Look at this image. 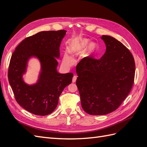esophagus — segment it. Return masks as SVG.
<instances>
[{
    "mask_svg": "<svg viewBox=\"0 0 147 147\" xmlns=\"http://www.w3.org/2000/svg\"><path fill=\"white\" fill-rule=\"evenodd\" d=\"M76 80H77V77L75 76V75H74L73 78H72V82H73V83H75V82H76Z\"/></svg>",
    "mask_w": 147,
    "mask_h": 147,
    "instance_id": "34e87169",
    "label": "esophagus"
}]
</instances>
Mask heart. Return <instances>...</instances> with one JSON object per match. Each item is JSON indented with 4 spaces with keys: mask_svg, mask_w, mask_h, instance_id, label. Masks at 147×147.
<instances>
[{
    "mask_svg": "<svg viewBox=\"0 0 147 147\" xmlns=\"http://www.w3.org/2000/svg\"><path fill=\"white\" fill-rule=\"evenodd\" d=\"M89 40L86 38H83L82 37H77L74 39L72 42H70L68 45L69 52L73 55H80L85 50L89 44ZM96 48V45L94 43H91L89 45L87 49V55H90L93 53ZM63 60L65 64H70L72 62V59L70 56L67 53L64 55Z\"/></svg>",
    "mask_w": 147,
    "mask_h": 147,
    "instance_id": "1",
    "label": "heart"
}]
</instances>
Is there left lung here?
I'll return each instance as SVG.
<instances>
[{
	"label": "left lung",
	"mask_w": 147,
	"mask_h": 147,
	"mask_svg": "<svg viewBox=\"0 0 147 147\" xmlns=\"http://www.w3.org/2000/svg\"><path fill=\"white\" fill-rule=\"evenodd\" d=\"M101 38L106 45L101 58L91 57L76 67L82 107L91 115H104L117 109L130 92L135 77L130 51L112 37L102 35Z\"/></svg>",
	"instance_id": "1"
}]
</instances>
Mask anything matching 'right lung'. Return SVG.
<instances>
[{
  "label": "right lung",
  "mask_w": 147,
  "mask_h": 147,
  "mask_svg": "<svg viewBox=\"0 0 147 147\" xmlns=\"http://www.w3.org/2000/svg\"><path fill=\"white\" fill-rule=\"evenodd\" d=\"M66 30L42 31L23 40L11 55L8 78L16 102L28 112L45 116L51 113L58 104L64 89L72 83L74 74H59L56 67L59 47ZM35 56L41 63L38 82L28 86L22 80L28 59Z\"/></svg>",
  "instance_id": "obj_1"
}]
</instances>
